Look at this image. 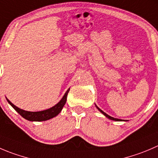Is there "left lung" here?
I'll use <instances>...</instances> for the list:
<instances>
[{
    "label": "left lung",
    "instance_id": "obj_1",
    "mask_svg": "<svg viewBox=\"0 0 158 158\" xmlns=\"http://www.w3.org/2000/svg\"><path fill=\"white\" fill-rule=\"evenodd\" d=\"M96 108H97V109H98V110H99V111H100V112H101V113H102V114H103V115H104V116H106V117H107V118H109V119H110V120H115V121H121V120H120V119H116V118H114V117H112V116H109V115H108V114H106V113H104V112H103V111H102V110H100V109H99V107H98V106H96Z\"/></svg>",
    "mask_w": 158,
    "mask_h": 158
}]
</instances>
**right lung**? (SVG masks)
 <instances>
[{
	"label": "right lung",
	"instance_id": "add662e5",
	"mask_svg": "<svg viewBox=\"0 0 158 158\" xmlns=\"http://www.w3.org/2000/svg\"><path fill=\"white\" fill-rule=\"evenodd\" d=\"M70 89H69L66 91V93H65V95L63 96V97L62 98L60 101L58 102L56 105H55L54 106H52V108L48 109V110H42V111H38V112H30V111H25L24 110H21V109L18 108L16 106L14 105L10 100L7 99V102H9L10 106L21 115L22 117H24L26 120H29V121H45V120H48L49 119L55 117V116H57L59 113L61 112V110L63 108L64 105L66 102L67 99V95L68 93L69 92Z\"/></svg>",
	"mask_w": 158,
	"mask_h": 158
}]
</instances>
